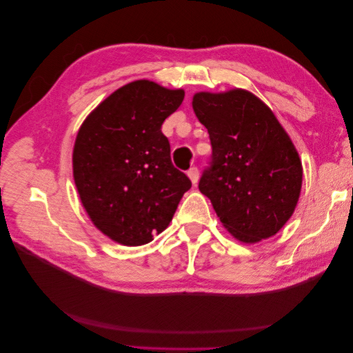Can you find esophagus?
I'll list each match as a JSON object with an SVG mask.
<instances>
[{
    "mask_svg": "<svg viewBox=\"0 0 353 353\" xmlns=\"http://www.w3.org/2000/svg\"><path fill=\"white\" fill-rule=\"evenodd\" d=\"M187 175H188V178L191 179V183H193V184H197V181H199V169H197L196 166L190 168V169H188V172H187Z\"/></svg>",
    "mask_w": 353,
    "mask_h": 353,
    "instance_id": "34e87169",
    "label": "esophagus"
}]
</instances>
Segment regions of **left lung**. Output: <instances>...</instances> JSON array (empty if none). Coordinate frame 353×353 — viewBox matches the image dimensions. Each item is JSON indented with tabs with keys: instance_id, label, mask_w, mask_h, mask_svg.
I'll use <instances>...</instances> for the list:
<instances>
[{
	"instance_id": "8db88e82",
	"label": "left lung",
	"mask_w": 353,
	"mask_h": 353,
	"mask_svg": "<svg viewBox=\"0 0 353 353\" xmlns=\"http://www.w3.org/2000/svg\"><path fill=\"white\" fill-rule=\"evenodd\" d=\"M193 109L212 144L199 190L237 240L275 236L302 188V162L290 137L268 105L245 90L197 92Z\"/></svg>"
}]
</instances>
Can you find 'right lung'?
Masks as SVG:
<instances>
[{
    "mask_svg": "<svg viewBox=\"0 0 353 353\" xmlns=\"http://www.w3.org/2000/svg\"><path fill=\"white\" fill-rule=\"evenodd\" d=\"M184 100L140 79L123 85L81 125L73 147V178L90 219L123 245H141L166 230L191 188L170 160L162 123Z\"/></svg>",
    "mask_w": 353,
    "mask_h": 353,
    "instance_id": "1",
    "label": "right lung"
}]
</instances>
